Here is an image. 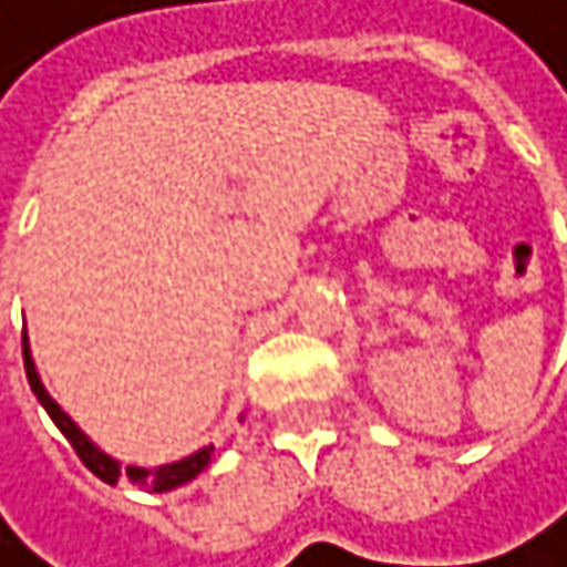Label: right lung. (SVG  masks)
<instances>
[{
	"mask_svg": "<svg viewBox=\"0 0 567 567\" xmlns=\"http://www.w3.org/2000/svg\"><path fill=\"white\" fill-rule=\"evenodd\" d=\"M23 363H27V378H30V388H33V394L40 398V404L47 408V415L53 419V425L68 435V442L74 445V452L81 455V463L97 476V480H104V483H118V476H128L135 486H142V489H152V493H163V489H176V486H183V483H189L193 476H197L200 470H207V463H210V452H214V445H207V449H200V452H193V455H186V460H179V463H169V466H156V470H138V466H128V470H122L112 455H104L94 442H87V435L63 415V411L56 408V401L47 394V388L40 384V378H37V367H33V357H30V347H27V337H23Z\"/></svg>",
	"mask_w": 567,
	"mask_h": 567,
	"instance_id": "add662e5",
	"label": "right lung"
}]
</instances>
